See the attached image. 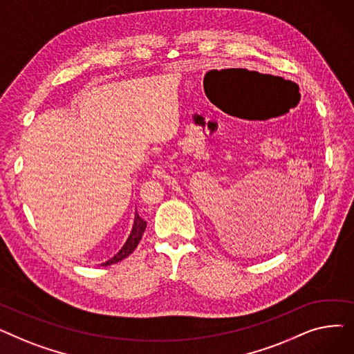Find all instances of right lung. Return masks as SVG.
I'll list each match as a JSON object with an SVG mask.
<instances>
[{"label":"right lung","instance_id":"obj_1","mask_svg":"<svg viewBox=\"0 0 354 354\" xmlns=\"http://www.w3.org/2000/svg\"><path fill=\"white\" fill-rule=\"evenodd\" d=\"M145 230H146V221L139 216L138 211H135V214L132 216V222H130L129 232H127L126 238L123 239V243L113 251V254L106 257V259L100 266H103V267L111 266V264H116V263L122 261V259L127 258L138 247Z\"/></svg>","mask_w":354,"mask_h":354}]
</instances>
